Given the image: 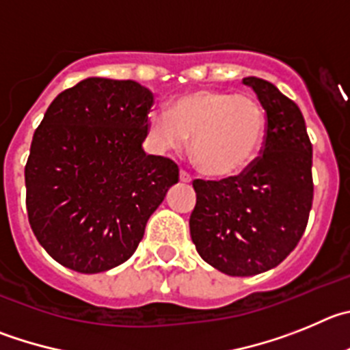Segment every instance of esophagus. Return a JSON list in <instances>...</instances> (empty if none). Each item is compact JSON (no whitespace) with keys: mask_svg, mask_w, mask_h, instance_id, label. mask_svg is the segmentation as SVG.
Wrapping results in <instances>:
<instances>
[{"mask_svg":"<svg viewBox=\"0 0 350 350\" xmlns=\"http://www.w3.org/2000/svg\"><path fill=\"white\" fill-rule=\"evenodd\" d=\"M179 179H181L183 183H190L191 181V174H190V172L185 171V169H181V171H179Z\"/></svg>","mask_w":350,"mask_h":350,"instance_id":"34e87169","label":"esophagus"}]
</instances>
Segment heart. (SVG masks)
I'll return each instance as SVG.
<instances>
[{
    "mask_svg": "<svg viewBox=\"0 0 350 350\" xmlns=\"http://www.w3.org/2000/svg\"><path fill=\"white\" fill-rule=\"evenodd\" d=\"M150 132L165 150L179 152L191 139V159L209 176L244 171L258 157L267 132V116L254 97L223 90L183 96L171 111L150 115Z\"/></svg>",
    "mask_w": 350,
    "mask_h": 350,
    "instance_id": "obj_1",
    "label": "heart"
}]
</instances>
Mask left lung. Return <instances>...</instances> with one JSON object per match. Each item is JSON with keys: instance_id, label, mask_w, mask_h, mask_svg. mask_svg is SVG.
I'll use <instances>...</instances> for the list:
<instances>
[{"instance_id": "8db88e82", "label": "left lung", "mask_w": 350, "mask_h": 350, "mask_svg": "<svg viewBox=\"0 0 350 350\" xmlns=\"http://www.w3.org/2000/svg\"><path fill=\"white\" fill-rule=\"evenodd\" d=\"M265 109L260 157L237 176L195 179L197 204L190 235L197 253L226 275L247 277L273 269L300 242L312 207V143L304 115L275 85L242 80Z\"/></svg>"}]
</instances>
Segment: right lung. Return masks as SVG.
I'll return each instance as SVG.
<instances>
[{"mask_svg":"<svg viewBox=\"0 0 350 350\" xmlns=\"http://www.w3.org/2000/svg\"><path fill=\"white\" fill-rule=\"evenodd\" d=\"M152 106L153 94L137 81L87 78L59 94L34 131L27 218L61 265L99 273L127 261L179 181L171 159L141 148Z\"/></svg>","mask_w":350,"mask_h":350,"instance_id":"right-lung-1","label":"right lung"}]
</instances>
